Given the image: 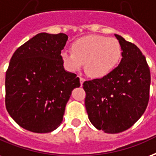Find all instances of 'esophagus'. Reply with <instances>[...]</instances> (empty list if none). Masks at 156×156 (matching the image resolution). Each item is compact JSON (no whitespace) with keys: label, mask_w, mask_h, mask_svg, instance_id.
I'll return each mask as SVG.
<instances>
[{"label":"esophagus","mask_w":156,"mask_h":156,"mask_svg":"<svg viewBox=\"0 0 156 156\" xmlns=\"http://www.w3.org/2000/svg\"><path fill=\"white\" fill-rule=\"evenodd\" d=\"M85 82V78H82V77H80V84H81V86L83 85V83Z\"/></svg>","instance_id":"obj_1"}]
</instances>
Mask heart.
Masks as SVG:
<instances>
[{
  "instance_id": "obj_1",
  "label": "heart",
  "mask_w": 156,
  "mask_h": 156,
  "mask_svg": "<svg viewBox=\"0 0 156 156\" xmlns=\"http://www.w3.org/2000/svg\"><path fill=\"white\" fill-rule=\"evenodd\" d=\"M71 52L61 53L65 69L77 72L84 64L85 72L93 78L108 75L118 65L122 55V48L117 39L101 35H89L73 41Z\"/></svg>"
}]
</instances>
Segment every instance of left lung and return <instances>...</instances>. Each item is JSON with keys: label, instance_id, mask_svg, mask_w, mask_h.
<instances>
[{"label": "left lung", "instance_id": "1", "mask_svg": "<svg viewBox=\"0 0 156 156\" xmlns=\"http://www.w3.org/2000/svg\"><path fill=\"white\" fill-rule=\"evenodd\" d=\"M115 36L122 48L119 65L104 78L83 83L89 120L106 133L123 132L138 120L148 105L151 85L146 57L136 45Z\"/></svg>", "mask_w": 156, "mask_h": 156}]
</instances>
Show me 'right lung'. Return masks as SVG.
Segmentation results:
<instances>
[{
	"mask_svg": "<svg viewBox=\"0 0 156 156\" xmlns=\"http://www.w3.org/2000/svg\"><path fill=\"white\" fill-rule=\"evenodd\" d=\"M67 40L65 33H38L12 55L5 74V106L26 130H55L72 91L80 87L79 78L63 65L61 51Z\"/></svg>",
	"mask_w": 156,
	"mask_h": 156,
	"instance_id": "right-lung-1",
	"label": "right lung"
}]
</instances>
